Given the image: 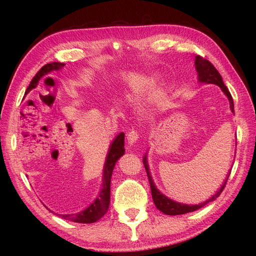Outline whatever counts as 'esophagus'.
<instances>
[{"label":"esophagus","mask_w":256,"mask_h":256,"mask_svg":"<svg viewBox=\"0 0 256 256\" xmlns=\"http://www.w3.org/2000/svg\"><path fill=\"white\" fill-rule=\"evenodd\" d=\"M138 134L136 130H131V131L128 133V144L130 146H133L134 144H136V142L138 141Z\"/></svg>","instance_id":"34e87169"}]
</instances>
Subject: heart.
Here are the masks:
<instances>
[{
    "label": "heart",
    "mask_w": 256,
    "mask_h": 256,
    "mask_svg": "<svg viewBox=\"0 0 256 256\" xmlns=\"http://www.w3.org/2000/svg\"><path fill=\"white\" fill-rule=\"evenodd\" d=\"M148 82H149V84H154V76L148 78Z\"/></svg>",
    "instance_id": "heart-1"
}]
</instances>
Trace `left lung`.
Masks as SVG:
<instances>
[{
    "instance_id": "1",
    "label": "left lung",
    "mask_w": 256,
    "mask_h": 256,
    "mask_svg": "<svg viewBox=\"0 0 256 256\" xmlns=\"http://www.w3.org/2000/svg\"><path fill=\"white\" fill-rule=\"evenodd\" d=\"M194 66H196V70L198 72V80L200 81L201 84H212L218 86L219 88L222 90V92L227 96L229 104H230V110L234 112V114H235V112H234V100H232V94H230V92H229V90L227 89V86H224L222 78V76H220V73L216 71V68L212 66L209 60L201 58V56H196V62H194ZM142 162H144L146 175H148L150 188H151V196H152V200L154 202V204H156V206H157L158 210H160L162 214H168V216L188 214V212H193L198 209H200V208H203L209 202L214 201L216 198H218L220 194H222V192L224 188V186H226L228 177H229V175H230V170H229L227 178L224 180V184L222 185V188H220L218 190V192H216L214 196H212L209 200H206L202 203H198V204H185V203L176 202L174 200H172V198H167L164 194H162L157 188V186L154 185L152 177H151V174H150L148 159H146V154L144 156V160H142Z\"/></svg>"
}]
</instances>
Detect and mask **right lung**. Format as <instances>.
<instances>
[{
	"label": "right lung",
	"instance_id": "add662e5",
	"mask_svg": "<svg viewBox=\"0 0 256 256\" xmlns=\"http://www.w3.org/2000/svg\"><path fill=\"white\" fill-rule=\"evenodd\" d=\"M66 64L60 62H53L48 63L42 66L37 74L34 76V79L30 82L29 86L27 88V92H32V89L36 88L38 86V82L44 76H47L52 71H58L62 68ZM125 152L124 149V133H120L118 136L114 138L108 149V152L106 156L105 164H104L102 170V188L99 190L97 198L92 201V204L86 206V209L81 210L79 212H74V214H58L60 218L68 220V222H79V224H92L98 222L102 216L106 214L108 208H110V180L112 175V170H114L115 164L118 160L122 157Z\"/></svg>",
	"mask_w": 256,
	"mask_h": 256
}]
</instances>
